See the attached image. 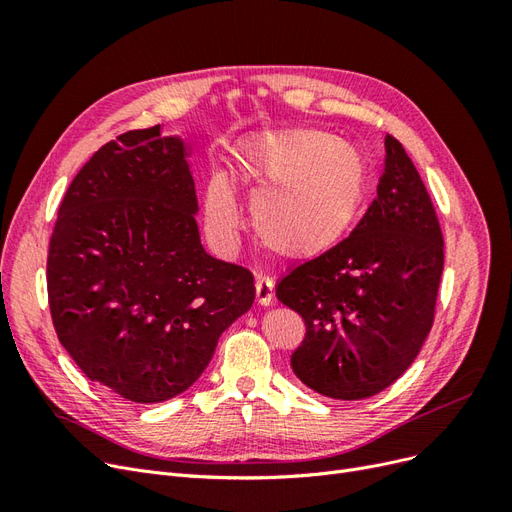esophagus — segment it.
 <instances>
[{"label":"esophagus","instance_id":"esophagus-1","mask_svg":"<svg viewBox=\"0 0 512 512\" xmlns=\"http://www.w3.org/2000/svg\"><path fill=\"white\" fill-rule=\"evenodd\" d=\"M256 301L258 305H271L273 303V280L271 277H256Z\"/></svg>","mask_w":512,"mask_h":512}]
</instances>
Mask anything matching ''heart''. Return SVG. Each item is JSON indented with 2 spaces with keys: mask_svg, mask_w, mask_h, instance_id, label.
Returning a JSON list of instances; mask_svg holds the SVG:
<instances>
[{
  "mask_svg": "<svg viewBox=\"0 0 512 512\" xmlns=\"http://www.w3.org/2000/svg\"><path fill=\"white\" fill-rule=\"evenodd\" d=\"M235 170L254 183L252 220L260 241L288 260L331 252L359 222L369 192V164L359 147L309 128L260 132L235 149ZM211 235L228 243L241 209L226 175L205 192Z\"/></svg>",
  "mask_w": 512,
  "mask_h": 512,
  "instance_id": "1",
  "label": "heart"
}]
</instances>
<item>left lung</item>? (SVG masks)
Segmentation results:
<instances>
[{
	"instance_id": "left-lung-1",
	"label": "left lung",
	"mask_w": 512,
	"mask_h": 512,
	"mask_svg": "<svg viewBox=\"0 0 512 512\" xmlns=\"http://www.w3.org/2000/svg\"><path fill=\"white\" fill-rule=\"evenodd\" d=\"M378 196L352 235L284 275L275 294L305 320L292 371L333 399H365L412 365L431 331L444 241L425 183L384 138Z\"/></svg>"
}]
</instances>
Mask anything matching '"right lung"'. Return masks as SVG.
Segmentation results:
<instances>
[{"mask_svg":"<svg viewBox=\"0 0 512 512\" xmlns=\"http://www.w3.org/2000/svg\"><path fill=\"white\" fill-rule=\"evenodd\" d=\"M179 136L130 130L100 147L61 200L46 260L51 316L83 374L136 404L200 378L254 303L252 273L200 243Z\"/></svg>","mask_w":512,"mask_h":512,"instance_id":"1","label":"right lung"}]
</instances>
